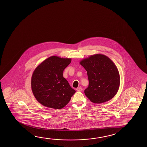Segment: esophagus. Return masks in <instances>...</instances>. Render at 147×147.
I'll return each mask as SVG.
<instances>
[{
  "label": "esophagus",
  "mask_w": 147,
  "mask_h": 147,
  "mask_svg": "<svg viewBox=\"0 0 147 147\" xmlns=\"http://www.w3.org/2000/svg\"><path fill=\"white\" fill-rule=\"evenodd\" d=\"M76 90H77V91L81 92L82 91V88H81V87H79V88H77V89H76Z\"/></svg>",
  "instance_id": "esophagus-1"
}]
</instances>
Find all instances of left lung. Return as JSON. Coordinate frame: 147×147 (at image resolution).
<instances>
[{"instance_id":"8db88e82","label":"left lung","mask_w":147,"mask_h":147,"mask_svg":"<svg viewBox=\"0 0 147 147\" xmlns=\"http://www.w3.org/2000/svg\"><path fill=\"white\" fill-rule=\"evenodd\" d=\"M80 63L87 71L89 84L84 94L90 100L101 104L113 98L119 88L120 76L111 59L96 54L83 59Z\"/></svg>"}]
</instances>
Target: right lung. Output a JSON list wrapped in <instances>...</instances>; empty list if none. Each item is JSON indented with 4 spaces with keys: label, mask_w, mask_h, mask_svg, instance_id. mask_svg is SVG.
<instances>
[{
    "label": "right lung",
    "mask_w": 147,
    "mask_h": 147,
    "mask_svg": "<svg viewBox=\"0 0 147 147\" xmlns=\"http://www.w3.org/2000/svg\"><path fill=\"white\" fill-rule=\"evenodd\" d=\"M71 58L52 56L39 64L31 78L32 91L36 100L45 107L61 109L76 92L63 76Z\"/></svg>",
    "instance_id": "add662e5"
}]
</instances>
